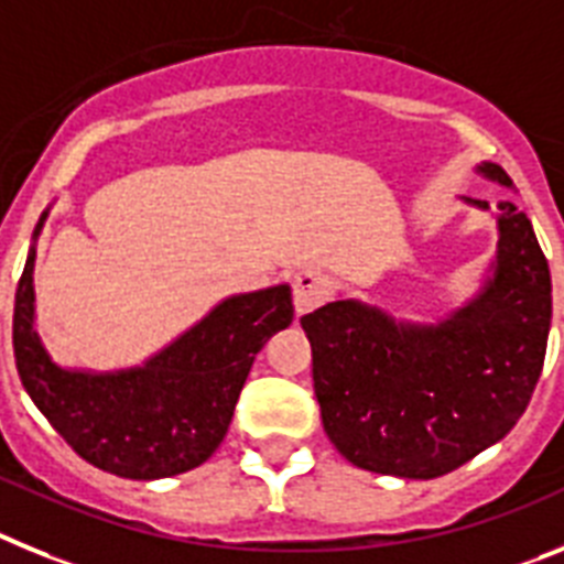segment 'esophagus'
Returning a JSON list of instances; mask_svg holds the SVG:
<instances>
[{"label":"esophagus","mask_w":564,"mask_h":564,"mask_svg":"<svg viewBox=\"0 0 564 564\" xmlns=\"http://www.w3.org/2000/svg\"><path fill=\"white\" fill-rule=\"evenodd\" d=\"M292 297H295L297 315H306L315 306H321L323 297H326V278L315 269H301L292 281Z\"/></svg>","instance_id":"34e87169"}]
</instances>
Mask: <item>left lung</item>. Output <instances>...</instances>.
<instances>
[{
  "mask_svg": "<svg viewBox=\"0 0 564 564\" xmlns=\"http://www.w3.org/2000/svg\"><path fill=\"white\" fill-rule=\"evenodd\" d=\"M479 173L511 187L499 164ZM497 227L494 275L437 326L398 323L360 301L301 317L323 429L357 468L443 477L506 437L531 403L551 329V269L517 204L499 200Z\"/></svg>",
  "mask_w": 564,
  "mask_h": 564,
  "instance_id": "1",
  "label": "left lung"
}]
</instances>
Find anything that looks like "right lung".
<instances>
[{"label": "right lung", "mask_w": 564, "mask_h": 564, "mask_svg": "<svg viewBox=\"0 0 564 564\" xmlns=\"http://www.w3.org/2000/svg\"><path fill=\"white\" fill-rule=\"evenodd\" d=\"M45 218L47 213L33 238ZM33 261L36 249L28 252L13 303L22 386L78 457L116 477H175L213 457L254 355L295 315L292 289L281 283L227 297L139 369H62L33 329Z\"/></svg>", "instance_id": "1"}]
</instances>
